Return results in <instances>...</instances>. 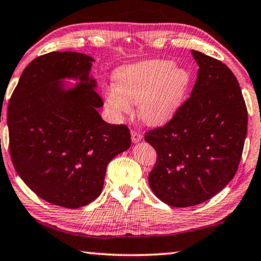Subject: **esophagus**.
I'll use <instances>...</instances> for the list:
<instances>
[{
    "instance_id": "34e87169",
    "label": "esophagus",
    "mask_w": 261,
    "mask_h": 261,
    "mask_svg": "<svg viewBox=\"0 0 261 261\" xmlns=\"http://www.w3.org/2000/svg\"><path fill=\"white\" fill-rule=\"evenodd\" d=\"M130 135H132V142H133V143H138V142L141 141L142 134L139 133V132H137V130H132V132H130Z\"/></svg>"
}]
</instances>
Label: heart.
<instances>
[{"instance_id":"obj_1","label":"heart","mask_w":261,"mask_h":261,"mask_svg":"<svg viewBox=\"0 0 261 261\" xmlns=\"http://www.w3.org/2000/svg\"><path fill=\"white\" fill-rule=\"evenodd\" d=\"M115 85L103 89L105 103L116 119L130 114L139 103V115L149 126H164L177 114L191 86V73L169 60H150L119 68Z\"/></svg>"}]
</instances>
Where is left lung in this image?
Masks as SVG:
<instances>
[{"label": "left lung", "mask_w": 261, "mask_h": 261, "mask_svg": "<svg viewBox=\"0 0 261 261\" xmlns=\"http://www.w3.org/2000/svg\"><path fill=\"white\" fill-rule=\"evenodd\" d=\"M199 70L191 97L164 127L147 132L156 150L148 182L173 207L199 205L234 175L247 133V109L239 82L224 63L192 50Z\"/></svg>", "instance_id": "left-lung-1"}]
</instances>
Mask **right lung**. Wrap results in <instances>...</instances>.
<instances>
[{
	"mask_svg": "<svg viewBox=\"0 0 261 261\" xmlns=\"http://www.w3.org/2000/svg\"><path fill=\"white\" fill-rule=\"evenodd\" d=\"M93 58L53 51L33 60L8 103L15 171L40 198L79 208L101 194L107 165L130 147L126 124L105 122L90 76ZM66 78L79 82L68 87Z\"/></svg>",
	"mask_w": 261,
	"mask_h": 261,
	"instance_id": "1",
	"label": "right lung"
}]
</instances>
